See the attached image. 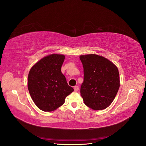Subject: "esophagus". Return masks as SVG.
Wrapping results in <instances>:
<instances>
[{"label": "esophagus", "instance_id": "obj_1", "mask_svg": "<svg viewBox=\"0 0 146 146\" xmlns=\"http://www.w3.org/2000/svg\"><path fill=\"white\" fill-rule=\"evenodd\" d=\"M78 90H79V87H78V86H76L74 87V91H75V92H78Z\"/></svg>", "mask_w": 146, "mask_h": 146}]
</instances>
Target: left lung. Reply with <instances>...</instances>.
<instances>
[{
	"label": "left lung",
	"mask_w": 146,
	"mask_h": 146,
	"mask_svg": "<svg viewBox=\"0 0 146 146\" xmlns=\"http://www.w3.org/2000/svg\"><path fill=\"white\" fill-rule=\"evenodd\" d=\"M84 68L81 95L86 106L94 110L106 109L113 102L120 87L117 66L97 54L80 57Z\"/></svg>",
	"instance_id": "obj_1"
}]
</instances>
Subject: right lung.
<instances>
[{
  "label": "right lung",
  "instance_id": "obj_1",
  "mask_svg": "<svg viewBox=\"0 0 146 146\" xmlns=\"http://www.w3.org/2000/svg\"><path fill=\"white\" fill-rule=\"evenodd\" d=\"M65 56L52 54L43 57L29 73L27 86L36 106L43 111H52L61 106L73 92L61 72Z\"/></svg>",
  "mask_w": 146,
  "mask_h": 146
}]
</instances>
